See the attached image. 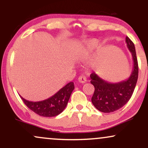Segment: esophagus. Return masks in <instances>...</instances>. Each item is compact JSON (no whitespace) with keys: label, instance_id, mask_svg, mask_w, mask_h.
Segmentation results:
<instances>
[{"label":"esophagus","instance_id":"obj_1","mask_svg":"<svg viewBox=\"0 0 148 148\" xmlns=\"http://www.w3.org/2000/svg\"><path fill=\"white\" fill-rule=\"evenodd\" d=\"M78 81H79L80 83H81V84H85V83L86 82V76H80L79 77V79H78Z\"/></svg>","mask_w":148,"mask_h":148}]
</instances>
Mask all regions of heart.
<instances>
[{
  "label": "heart",
  "mask_w": 148,
  "mask_h": 148,
  "mask_svg": "<svg viewBox=\"0 0 148 148\" xmlns=\"http://www.w3.org/2000/svg\"><path fill=\"white\" fill-rule=\"evenodd\" d=\"M98 45H99V42H98L97 40L92 39V40H89V41L86 42V45H85L84 51L86 53L91 51L93 49H95L98 46Z\"/></svg>",
  "instance_id": "heart-1"
}]
</instances>
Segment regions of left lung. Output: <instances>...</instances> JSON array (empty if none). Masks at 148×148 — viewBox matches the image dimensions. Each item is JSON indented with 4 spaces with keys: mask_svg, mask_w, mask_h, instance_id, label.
<instances>
[{
    "mask_svg": "<svg viewBox=\"0 0 148 148\" xmlns=\"http://www.w3.org/2000/svg\"><path fill=\"white\" fill-rule=\"evenodd\" d=\"M127 48L133 59V70L128 79L118 83H108L99 77L95 72L90 74V83L94 86L95 92L92 103L99 111L111 113L125 106L130 99L136 85L138 66L134 44L126 37Z\"/></svg>",
    "mask_w": 148,
    "mask_h": 148,
    "instance_id": "8db88e82",
    "label": "left lung"
}]
</instances>
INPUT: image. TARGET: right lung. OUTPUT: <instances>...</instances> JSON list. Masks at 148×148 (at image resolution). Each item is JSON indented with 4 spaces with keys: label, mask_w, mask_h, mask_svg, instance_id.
Returning a JSON list of instances; mask_svg holds the SVG:
<instances>
[{
    "label": "right lung",
    "mask_w": 148,
    "mask_h": 148,
    "mask_svg": "<svg viewBox=\"0 0 148 148\" xmlns=\"http://www.w3.org/2000/svg\"><path fill=\"white\" fill-rule=\"evenodd\" d=\"M74 89V83L69 82L54 95L40 101H30L19 96L28 108L35 113L43 117H54L63 111Z\"/></svg>",
    "instance_id": "1"
}]
</instances>
